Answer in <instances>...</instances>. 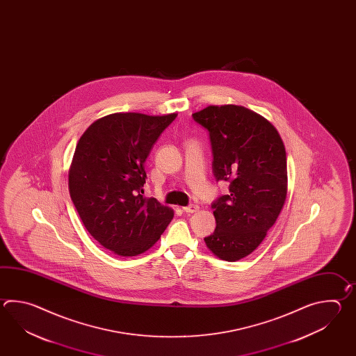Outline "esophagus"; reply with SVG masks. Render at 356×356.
Returning a JSON list of instances; mask_svg holds the SVG:
<instances>
[{
    "label": "esophagus",
    "instance_id": "esophagus-1",
    "mask_svg": "<svg viewBox=\"0 0 356 356\" xmlns=\"http://www.w3.org/2000/svg\"><path fill=\"white\" fill-rule=\"evenodd\" d=\"M198 206L195 204H188V206H186V207H183V211L187 212V213H193V212L198 211Z\"/></svg>",
    "mask_w": 356,
    "mask_h": 356
}]
</instances>
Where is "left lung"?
<instances>
[{
    "label": "left lung",
    "instance_id": "obj_1",
    "mask_svg": "<svg viewBox=\"0 0 356 356\" xmlns=\"http://www.w3.org/2000/svg\"><path fill=\"white\" fill-rule=\"evenodd\" d=\"M192 117L209 132L215 179L229 183V195L212 202L216 229L204 242L235 262L262 243L285 204V146L270 122L244 106H210Z\"/></svg>",
    "mask_w": 356,
    "mask_h": 356
}]
</instances>
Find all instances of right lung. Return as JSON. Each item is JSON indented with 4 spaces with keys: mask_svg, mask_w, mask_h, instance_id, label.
<instances>
[{
    "mask_svg": "<svg viewBox=\"0 0 356 356\" xmlns=\"http://www.w3.org/2000/svg\"><path fill=\"white\" fill-rule=\"evenodd\" d=\"M177 114L114 113L94 122L76 146L70 196L86 230L118 256L144 253L173 211L144 197L145 161Z\"/></svg>",
    "mask_w": 356,
    "mask_h": 356,
    "instance_id": "1",
    "label": "right lung"
}]
</instances>
